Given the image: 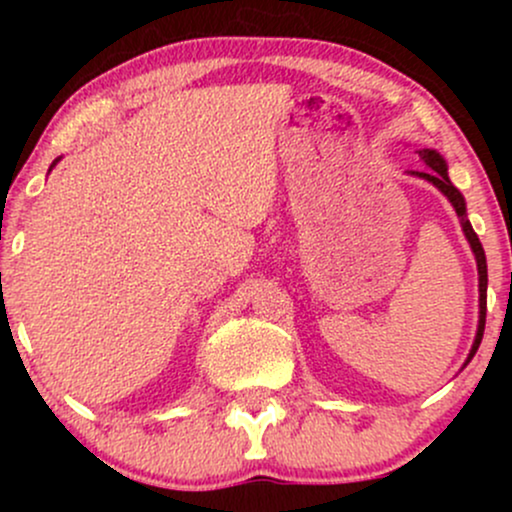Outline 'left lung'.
I'll list each match as a JSON object with an SVG mask.
<instances>
[{"mask_svg":"<svg viewBox=\"0 0 512 512\" xmlns=\"http://www.w3.org/2000/svg\"><path fill=\"white\" fill-rule=\"evenodd\" d=\"M419 158H421V163H424L426 168L424 170H414V173L419 175V178L433 182V185H436L438 190L450 199L452 207H455V211H457V216L462 219L464 236H467L469 245H472V250H474V257H477V267H479V332H477V339H474L472 354H469V358H472L474 354H477L481 337H484V325H486V284H489V274H486V255H484V248H481L477 233H474L472 223H469V219H467L464 197L460 195V190H457V187L452 185L450 178H448V166H445L443 158H440L436 151H431V149H421Z\"/></svg>","mask_w":512,"mask_h":512,"instance_id":"left-lung-1","label":"left lung"}]
</instances>
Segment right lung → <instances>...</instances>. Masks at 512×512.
Returning a JSON list of instances; mask_svg holds the SVG:
<instances>
[{
    "instance_id": "1",
    "label": "right lung",
    "mask_w": 512,
    "mask_h": 512,
    "mask_svg": "<svg viewBox=\"0 0 512 512\" xmlns=\"http://www.w3.org/2000/svg\"><path fill=\"white\" fill-rule=\"evenodd\" d=\"M52 166H55V163H52Z\"/></svg>"
}]
</instances>
